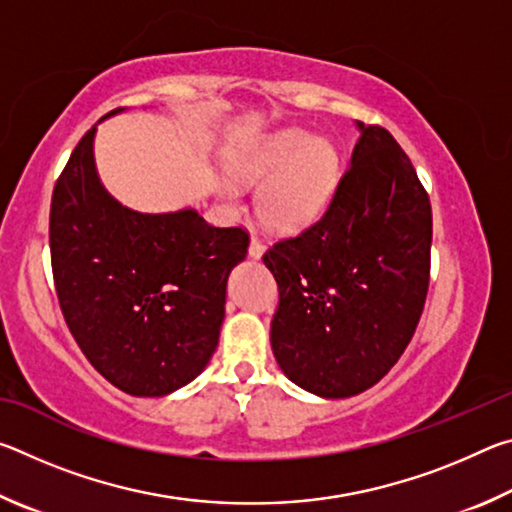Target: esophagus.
Instances as JSON below:
<instances>
[{
    "instance_id": "34e87169",
    "label": "esophagus",
    "mask_w": 512,
    "mask_h": 512,
    "mask_svg": "<svg viewBox=\"0 0 512 512\" xmlns=\"http://www.w3.org/2000/svg\"><path fill=\"white\" fill-rule=\"evenodd\" d=\"M248 255L250 257H255V259H259L264 255V241L259 239L257 235H253L250 237V246H248Z\"/></svg>"
}]
</instances>
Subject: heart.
<instances>
[{
	"label": "heart",
	"instance_id": "1",
	"mask_svg": "<svg viewBox=\"0 0 512 512\" xmlns=\"http://www.w3.org/2000/svg\"><path fill=\"white\" fill-rule=\"evenodd\" d=\"M244 183L264 185L257 194L259 216L275 230H298L316 219L334 189L336 153L307 131H280L246 146L230 162ZM219 194L239 201V187L221 180Z\"/></svg>",
	"mask_w": 512,
	"mask_h": 512
}]
</instances>
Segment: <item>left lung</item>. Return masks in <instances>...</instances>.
<instances>
[{
  "instance_id": "1",
  "label": "left lung",
  "mask_w": 512,
  "mask_h": 512,
  "mask_svg": "<svg viewBox=\"0 0 512 512\" xmlns=\"http://www.w3.org/2000/svg\"><path fill=\"white\" fill-rule=\"evenodd\" d=\"M359 131L323 216L262 257L280 291L275 359L320 397L375 386L411 343L429 291L427 189L386 128Z\"/></svg>"
}]
</instances>
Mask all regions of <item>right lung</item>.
Instances as JSON below:
<instances>
[{"instance_id": "obj_1", "label": "right lung", "mask_w": 512, "mask_h": 512, "mask_svg": "<svg viewBox=\"0 0 512 512\" xmlns=\"http://www.w3.org/2000/svg\"><path fill=\"white\" fill-rule=\"evenodd\" d=\"M94 131L76 144L51 196L58 305L112 386L162 397L201 375L219 345L225 284L250 237L239 225L214 228L194 210L142 214L119 205L94 169Z\"/></svg>"}]
</instances>
